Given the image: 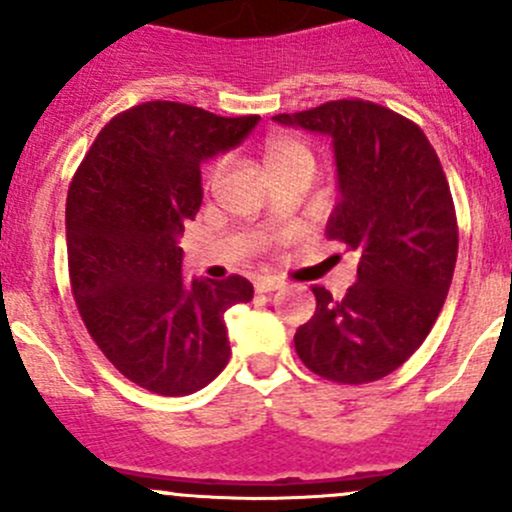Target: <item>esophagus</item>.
Returning <instances> with one entry per match:
<instances>
[{
    "mask_svg": "<svg viewBox=\"0 0 512 512\" xmlns=\"http://www.w3.org/2000/svg\"><path fill=\"white\" fill-rule=\"evenodd\" d=\"M285 282L277 280V277H260V280L255 282V289L257 292H275V289H280Z\"/></svg>",
    "mask_w": 512,
    "mask_h": 512,
    "instance_id": "esophagus-1",
    "label": "esophagus"
}]
</instances>
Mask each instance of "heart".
Listing matches in <instances>:
<instances>
[{
    "instance_id": "b5f03b06",
    "label": "heart",
    "mask_w": 512,
    "mask_h": 512,
    "mask_svg": "<svg viewBox=\"0 0 512 512\" xmlns=\"http://www.w3.org/2000/svg\"><path fill=\"white\" fill-rule=\"evenodd\" d=\"M262 158H265L267 168L272 170L275 178H282V175L299 168L314 170L312 148H309L302 138L287 136V133H277V136L267 138V141L262 143ZM220 170H223V163L215 160V163L205 170V185H213L215 180H218Z\"/></svg>"
}]
</instances>
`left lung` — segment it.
I'll list each match as a JSON object with an SVG mask.
<instances>
[{
  "label": "left lung",
  "mask_w": 512,
  "mask_h": 512,
  "mask_svg": "<svg viewBox=\"0 0 512 512\" xmlns=\"http://www.w3.org/2000/svg\"><path fill=\"white\" fill-rule=\"evenodd\" d=\"M275 121L332 136L342 198L327 237L359 252L342 299L312 287L317 309L294 349L334 384L384 379L428 337L453 280L458 223L441 160L414 121L364 98Z\"/></svg>",
  "instance_id": "1"
}]
</instances>
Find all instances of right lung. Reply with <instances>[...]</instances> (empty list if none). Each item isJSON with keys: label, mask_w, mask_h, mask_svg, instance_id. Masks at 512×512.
<instances>
[{"label": "right lung", "mask_w": 512, "mask_h": 512, "mask_svg": "<svg viewBox=\"0 0 512 512\" xmlns=\"http://www.w3.org/2000/svg\"><path fill=\"white\" fill-rule=\"evenodd\" d=\"M257 121L138 103L101 128L69 185L76 307L103 356L153 394H193L230 359L225 312L250 302L252 285L240 275L185 282L178 237L203 203L200 163L242 143Z\"/></svg>", "instance_id": "1"}]
</instances>
